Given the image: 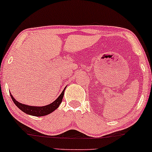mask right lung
<instances>
[{
    "label": "right lung",
    "mask_w": 152,
    "mask_h": 152,
    "mask_svg": "<svg viewBox=\"0 0 152 152\" xmlns=\"http://www.w3.org/2000/svg\"><path fill=\"white\" fill-rule=\"evenodd\" d=\"M64 89L62 92V93L59 95V96L54 100L53 103H50L49 105H44V106H31V105H25V104L18 103L16 99H14L13 96L11 93H10V95H11L12 100H13L15 105L20 110L24 112L25 113H27L31 115H34V116H44V115H47L49 113H52L54 110H55L59 107V105H60L62 101V98L64 93Z\"/></svg>",
    "instance_id": "add662e5"
}]
</instances>
